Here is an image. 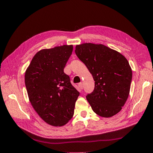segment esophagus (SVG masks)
<instances>
[{
    "label": "esophagus",
    "mask_w": 153,
    "mask_h": 153,
    "mask_svg": "<svg viewBox=\"0 0 153 153\" xmlns=\"http://www.w3.org/2000/svg\"><path fill=\"white\" fill-rule=\"evenodd\" d=\"M78 87L79 88L80 90H83V88H84V85H83V83H79L78 84Z\"/></svg>",
    "instance_id": "1"
}]
</instances>
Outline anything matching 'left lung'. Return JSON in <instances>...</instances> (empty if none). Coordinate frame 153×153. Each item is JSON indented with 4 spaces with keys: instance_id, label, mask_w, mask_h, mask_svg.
I'll return each mask as SVG.
<instances>
[{
    "instance_id": "left-lung-1",
    "label": "left lung",
    "mask_w": 153,
    "mask_h": 153,
    "mask_svg": "<svg viewBox=\"0 0 153 153\" xmlns=\"http://www.w3.org/2000/svg\"><path fill=\"white\" fill-rule=\"evenodd\" d=\"M93 76L95 86L86 98L94 112L102 117L116 114L129 95L132 73L127 59L103 45L84 43L75 50Z\"/></svg>"
}]
</instances>
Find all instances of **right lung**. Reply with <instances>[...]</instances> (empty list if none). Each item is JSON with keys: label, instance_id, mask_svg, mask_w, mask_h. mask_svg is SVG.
Listing matches in <instances>:
<instances>
[{"label": "right lung", "instance_id": "obj_1", "mask_svg": "<svg viewBox=\"0 0 153 153\" xmlns=\"http://www.w3.org/2000/svg\"><path fill=\"white\" fill-rule=\"evenodd\" d=\"M72 51V45L41 50L25 72V82L30 104L51 126H63L71 120L79 96L70 77L63 71Z\"/></svg>", "mask_w": 153, "mask_h": 153}]
</instances>
